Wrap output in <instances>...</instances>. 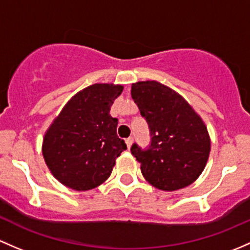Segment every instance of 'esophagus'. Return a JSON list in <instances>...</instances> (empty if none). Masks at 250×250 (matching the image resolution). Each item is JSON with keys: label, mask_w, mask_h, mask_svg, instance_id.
<instances>
[{"label": "esophagus", "mask_w": 250, "mask_h": 250, "mask_svg": "<svg viewBox=\"0 0 250 250\" xmlns=\"http://www.w3.org/2000/svg\"><path fill=\"white\" fill-rule=\"evenodd\" d=\"M133 141H134V139H133V138H128L127 140H125V144H127V147H128V149H129L130 147H132V144H133Z\"/></svg>", "instance_id": "34e87169"}]
</instances>
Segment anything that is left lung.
Here are the masks:
<instances>
[{
    "instance_id": "obj_1",
    "label": "left lung",
    "mask_w": 250,
    "mask_h": 250,
    "mask_svg": "<svg viewBox=\"0 0 250 250\" xmlns=\"http://www.w3.org/2000/svg\"><path fill=\"white\" fill-rule=\"evenodd\" d=\"M132 98L151 132V146L130 148L149 185L165 191L188 187L204 171L211 151L206 125L191 105L156 80L132 85Z\"/></svg>"
}]
</instances>
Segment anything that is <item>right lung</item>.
<instances>
[{"mask_svg":"<svg viewBox=\"0 0 250 250\" xmlns=\"http://www.w3.org/2000/svg\"><path fill=\"white\" fill-rule=\"evenodd\" d=\"M122 85L93 83L63 106L45 132L44 160L59 182L74 190H90L109 178L127 145L117 136V118L110 107Z\"/></svg>","mask_w":250,"mask_h":250,"instance_id":"obj_1","label":"right lung"}]
</instances>
